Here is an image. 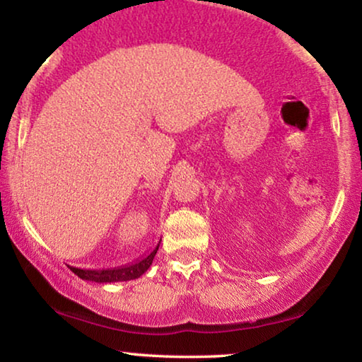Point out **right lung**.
<instances>
[{
	"label": "right lung",
	"instance_id": "add662e5",
	"mask_svg": "<svg viewBox=\"0 0 362 362\" xmlns=\"http://www.w3.org/2000/svg\"><path fill=\"white\" fill-rule=\"evenodd\" d=\"M160 246V241L157 243V246L152 249L151 252H147L146 256H142L137 261L126 264V266L119 267H111V269H78V267H70V271L77 274L80 279L90 282H98V284H111V282H128L139 279L147 269L151 267L152 261L157 249Z\"/></svg>",
	"mask_w": 362,
	"mask_h": 362
}]
</instances>
